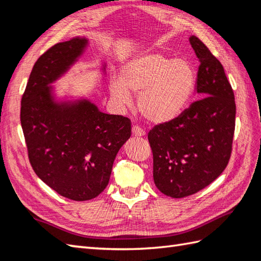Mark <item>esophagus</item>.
Returning a JSON list of instances; mask_svg holds the SVG:
<instances>
[{
    "label": "esophagus",
    "instance_id": "34e87169",
    "mask_svg": "<svg viewBox=\"0 0 261 261\" xmlns=\"http://www.w3.org/2000/svg\"><path fill=\"white\" fill-rule=\"evenodd\" d=\"M132 134H134L137 137H142V136L146 135V131L143 130L142 127H140L139 125H134V126H132Z\"/></svg>",
    "mask_w": 261,
    "mask_h": 261
}]
</instances>
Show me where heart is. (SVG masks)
<instances>
[{
    "label": "heart",
    "instance_id": "obj_1",
    "mask_svg": "<svg viewBox=\"0 0 261 261\" xmlns=\"http://www.w3.org/2000/svg\"><path fill=\"white\" fill-rule=\"evenodd\" d=\"M195 80V71L187 60L147 54L122 66L121 80H111L110 92L120 105L130 104L131 93L140 94V113L149 121L163 123L184 110Z\"/></svg>",
    "mask_w": 261,
    "mask_h": 261
}]
</instances>
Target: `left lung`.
<instances>
[{
  "label": "left lung",
  "mask_w": 261,
  "mask_h": 261,
  "mask_svg": "<svg viewBox=\"0 0 261 261\" xmlns=\"http://www.w3.org/2000/svg\"><path fill=\"white\" fill-rule=\"evenodd\" d=\"M190 42L199 62L196 92L202 98L148 134L154 185L174 198L197 193L222 174L236 127L234 94L222 64L197 37Z\"/></svg>",
  "instance_id": "obj_1"
}]
</instances>
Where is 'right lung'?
I'll return each mask as SVG.
<instances>
[{"instance_id": "obj_1", "label": "right lung", "mask_w": 261, "mask_h": 261, "mask_svg": "<svg viewBox=\"0 0 261 261\" xmlns=\"http://www.w3.org/2000/svg\"><path fill=\"white\" fill-rule=\"evenodd\" d=\"M87 45L85 38L59 42L33 65L21 99L20 120L29 162L59 195L88 201L108 186L116 153L131 136V121L103 113L93 103H57L48 86Z\"/></svg>"}]
</instances>
